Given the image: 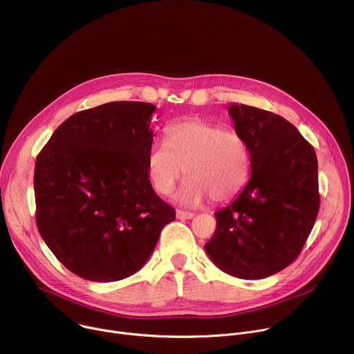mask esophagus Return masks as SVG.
<instances>
[{"label": "esophagus", "instance_id": "34e87169", "mask_svg": "<svg viewBox=\"0 0 354 354\" xmlns=\"http://www.w3.org/2000/svg\"><path fill=\"white\" fill-rule=\"evenodd\" d=\"M193 213H190V212H183V210H176V217L179 218V220H190V218H193Z\"/></svg>", "mask_w": 354, "mask_h": 354}]
</instances>
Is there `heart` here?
Returning a JSON list of instances; mask_svg holds the SVG:
<instances>
[{
  "label": "heart",
  "mask_w": 354,
  "mask_h": 354,
  "mask_svg": "<svg viewBox=\"0 0 354 354\" xmlns=\"http://www.w3.org/2000/svg\"><path fill=\"white\" fill-rule=\"evenodd\" d=\"M147 169L161 194H169L179 179L190 176L179 200L197 206L212 197L224 203L236 197L250 175V151L245 137L232 129L203 119H189L167 130V142L154 140L148 148Z\"/></svg>",
  "instance_id": "obj_1"
}]
</instances>
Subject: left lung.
<instances>
[{
    "label": "left lung",
    "instance_id": "obj_1",
    "mask_svg": "<svg viewBox=\"0 0 354 354\" xmlns=\"http://www.w3.org/2000/svg\"><path fill=\"white\" fill-rule=\"evenodd\" d=\"M250 151V179L232 203L217 212L205 245L223 272L263 279L291 265L319 210L314 147L290 122L248 105L228 109Z\"/></svg>",
    "mask_w": 354,
    "mask_h": 354
}]
</instances>
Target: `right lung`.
<instances>
[{
    "label": "right lung",
    "mask_w": 354,
    "mask_h": 354,
    "mask_svg": "<svg viewBox=\"0 0 354 354\" xmlns=\"http://www.w3.org/2000/svg\"><path fill=\"white\" fill-rule=\"evenodd\" d=\"M145 102H109L70 116L35 164L37 230L55 257L91 281L144 266L175 209L148 179L153 144Z\"/></svg>",
    "instance_id": "add662e5"
}]
</instances>
